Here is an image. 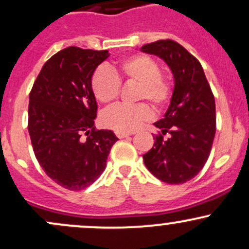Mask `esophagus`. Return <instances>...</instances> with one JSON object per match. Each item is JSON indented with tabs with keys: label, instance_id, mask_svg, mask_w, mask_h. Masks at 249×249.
<instances>
[{
	"label": "esophagus",
	"instance_id": "obj_1",
	"mask_svg": "<svg viewBox=\"0 0 249 249\" xmlns=\"http://www.w3.org/2000/svg\"><path fill=\"white\" fill-rule=\"evenodd\" d=\"M131 133H126V132H116V136L118 137L119 139L122 138H125V137H129Z\"/></svg>",
	"mask_w": 249,
	"mask_h": 249
}]
</instances>
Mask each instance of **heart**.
<instances>
[{
	"label": "heart",
	"instance_id": "1",
	"mask_svg": "<svg viewBox=\"0 0 249 249\" xmlns=\"http://www.w3.org/2000/svg\"><path fill=\"white\" fill-rule=\"evenodd\" d=\"M98 67L91 78V87L98 102L112 104L118 99L120 80L138 84L136 100H146L157 111L163 110L173 97V85L162 74L160 65L146 54H135L122 60L113 68ZM152 118L145 103L133 106L118 105L104 112L102 123L116 132H133Z\"/></svg>",
	"mask_w": 249,
	"mask_h": 249
}]
</instances>
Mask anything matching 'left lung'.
Here are the masks:
<instances>
[{"label": "left lung", "instance_id": "8db88e82", "mask_svg": "<svg viewBox=\"0 0 249 249\" xmlns=\"http://www.w3.org/2000/svg\"><path fill=\"white\" fill-rule=\"evenodd\" d=\"M168 64L175 87L152 149L143 155L147 170L169 184L190 181L202 170L216 131L215 99L200 61L174 40H158L141 48ZM168 135V139L164 136Z\"/></svg>", "mask_w": 249, "mask_h": 249}]
</instances>
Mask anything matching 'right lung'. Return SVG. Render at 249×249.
I'll return each mask as SVG.
<instances>
[{"label": "right lung", "instance_id": "right-lung-1", "mask_svg": "<svg viewBox=\"0 0 249 249\" xmlns=\"http://www.w3.org/2000/svg\"><path fill=\"white\" fill-rule=\"evenodd\" d=\"M108 55L75 46L62 49L46 61L29 93L35 157L47 176L68 190L85 189L99 178L118 141L111 130L94 126L98 105L91 78Z\"/></svg>", "mask_w": 249, "mask_h": 249}]
</instances>
